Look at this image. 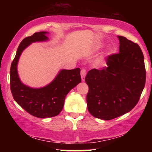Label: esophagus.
<instances>
[{
	"instance_id": "obj_1",
	"label": "esophagus",
	"mask_w": 152,
	"mask_h": 152,
	"mask_svg": "<svg viewBox=\"0 0 152 152\" xmlns=\"http://www.w3.org/2000/svg\"><path fill=\"white\" fill-rule=\"evenodd\" d=\"M86 75V70L85 69H82L81 71V80L82 81H84L85 80V76Z\"/></svg>"
}]
</instances>
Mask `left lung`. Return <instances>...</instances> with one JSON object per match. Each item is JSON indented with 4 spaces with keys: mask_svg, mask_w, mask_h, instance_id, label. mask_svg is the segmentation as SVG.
I'll return each mask as SVG.
<instances>
[{
    "mask_svg": "<svg viewBox=\"0 0 152 152\" xmlns=\"http://www.w3.org/2000/svg\"><path fill=\"white\" fill-rule=\"evenodd\" d=\"M119 53L108 56L106 65L87 73L88 110L96 118L111 120L137 105L145 86L144 55L137 43L118 36Z\"/></svg>",
    "mask_w": 152,
    "mask_h": 152,
    "instance_id": "obj_1",
    "label": "left lung"
}]
</instances>
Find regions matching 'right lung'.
I'll return each mask as SVG.
<instances>
[{"label": "right lung", "mask_w": 152, "mask_h": 152, "mask_svg": "<svg viewBox=\"0 0 152 152\" xmlns=\"http://www.w3.org/2000/svg\"><path fill=\"white\" fill-rule=\"evenodd\" d=\"M47 34L45 31L37 32L24 38L17 49L10 71V90L14 100L28 113L41 118L59 114L64 107L66 95L81 81L79 68L61 70L53 81L40 88H31L20 81L17 71L20 54L31 43L47 41Z\"/></svg>", "instance_id": "obj_1"}]
</instances>
